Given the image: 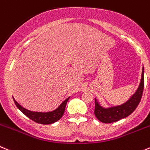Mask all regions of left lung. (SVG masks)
<instances>
[{"label": "left lung", "instance_id": "left-lung-1", "mask_svg": "<svg viewBox=\"0 0 150 150\" xmlns=\"http://www.w3.org/2000/svg\"><path fill=\"white\" fill-rule=\"evenodd\" d=\"M144 69L142 68V79L138 88L129 99L120 105L105 108L101 105L95 98V110L94 114L99 121L102 123H112L122 119H125L130 115L135 110L140 102L144 85Z\"/></svg>", "mask_w": 150, "mask_h": 150}]
</instances>
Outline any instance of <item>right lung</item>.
Returning <instances> with one entry per match:
<instances>
[{
	"instance_id": "obj_1",
	"label": "right lung",
	"mask_w": 150,
	"mask_h": 150,
	"mask_svg": "<svg viewBox=\"0 0 150 150\" xmlns=\"http://www.w3.org/2000/svg\"><path fill=\"white\" fill-rule=\"evenodd\" d=\"M69 99L70 96L67 98L65 100H64L57 108H56V109L52 111H49V112H35V111L29 110L21 106L13 97V100L15 102V105H16L17 108L24 115H26L28 118H29L30 119H31L34 122H37V123L42 124V125H50V124L54 123V122L59 120L63 115L65 106H66V104L68 101L69 100Z\"/></svg>"
}]
</instances>
